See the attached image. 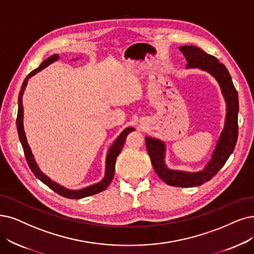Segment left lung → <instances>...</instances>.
I'll return each instance as SVG.
<instances>
[{"instance_id":"left-lung-1","label":"left lung","mask_w":254,"mask_h":254,"mask_svg":"<svg viewBox=\"0 0 254 254\" xmlns=\"http://www.w3.org/2000/svg\"><path fill=\"white\" fill-rule=\"evenodd\" d=\"M179 50L187 58V67H199L204 69L217 79L227 104L225 126L218 140L217 147L208 165L203 171L198 172V173H187V172L169 170L165 165V144L156 138L146 137L148 154L152 166L159 178L169 186L191 188L201 186L204 182L209 181L225 165L232 151L235 150L239 133V98L228 69L215 56L209 55L203 50L194 46H182Z\"/></svg>"}]
</instances>
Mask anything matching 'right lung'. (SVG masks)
<instances>
[{"mask_svg":"<svg viewBox=\"0 0 254 254\" xmlns=\"http://www.w3.org/2000/svg\"><path fill=\"white\" fill-rule=\"evenodd\" d=\"M58 58H59V56L57 54L49 57L47 60H45V62L42 64H40V66H38L37 68L32 70V72L30 73L26 77V79L24 80V82H23L22 87H21V92H19V95H18V109H17V117H16V128H17L19 140H21V144L23 146L25 157H26V160L28 162V166L30 167V169H31V171L33 172V174L40 181L44 182L46 186H48L51 190H53L55 192H57L58 195L63 196L64 198H68V199H80V198H84V197H88V196L98 194V192L104 190L110 185V182L113 181V178H114V175H115V168H116L117 157L121 153L122 148H123V146H124V143H125V140H126V137L128 135V133L131 132V131H132V130H134V128H132V127L126 128L123 131V132H122L119 135V137L116 139V141L113 144V146L110 147V149L108 151L107 157H106L105 176H104L103 180L98 182V184L93 185V186H90V187H87V188H84L82 190H67V189H65V188H64L62 186L57 185L56 182L52 181L49 177H47L45 174H43V172L39 170L37 164L35 162V159L33 157L31 149H30V147H29V145L27 143V138H26V134H25V131H24V124H23V117H24L23 94H24V90L26 88L28 79L30 77H32L33 75H35L36 73L40 72V70L44 69L45 67H47L49 64L56 62Z\"/></svg>","mask_w":254,"mask_h":254,"instance_id":"right-lung-1","label":"right lung"}]
</instances>
